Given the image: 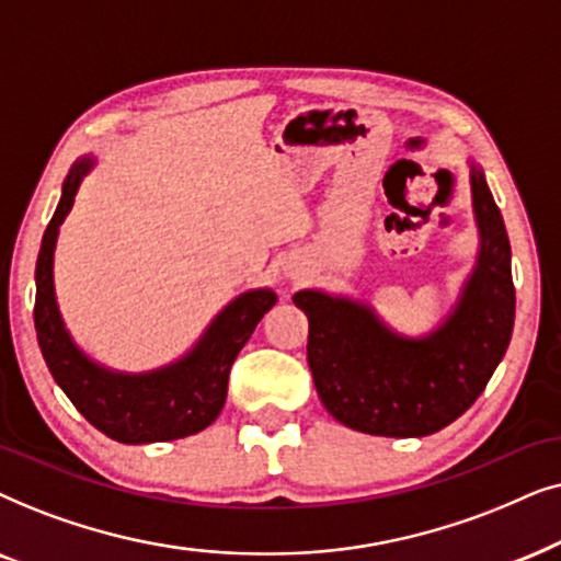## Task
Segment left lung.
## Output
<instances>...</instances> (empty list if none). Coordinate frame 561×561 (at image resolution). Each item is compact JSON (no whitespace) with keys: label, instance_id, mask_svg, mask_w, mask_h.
<instances>
[{"label":"left lung","instance_id":"1","mask_svg":"<svg viewBox=\"0 0 561 561\" xmlns=\"http://www.w3.org/2000/svg\"><path fill=\"white\" fill-rule=\"evenodd\" d=\"M482 249L449 320L428 339H400L341 297L297 293L310 320L308 364L328 413L371 436L442 431L472 408L505 356L515 318L511 241L482 171H472Z\"/></svg>","mask_w":561,"mask_h":561}]
</instances>
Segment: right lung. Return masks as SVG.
Here are the masks:
<instances>
[{
  "mask_svg": "<svg viewBox=\"0 0 561 561\" xmlns=\"http://www.w3.org/2000/svg\"><path fill=\"white\" fill-rule=\"evenodd\" d=\"M89 163H79L64 184L61 203L43 233L35 266V331L50 375L73 408L104 436L119 444L174 442L203 431L220 415L228 377L238 351L245 346L259 320L274 308L268 289L245 293L220 312L218 320L182 362L153 375H112L73 346L64 331L54 297V249L58 226L73 205L79 179Z\"/></svg>",
  "mask_w": 561,
  "mask_h": 561,
  "instance_id": "obj_1",
  "label": "right lung"
}]
</instances>
